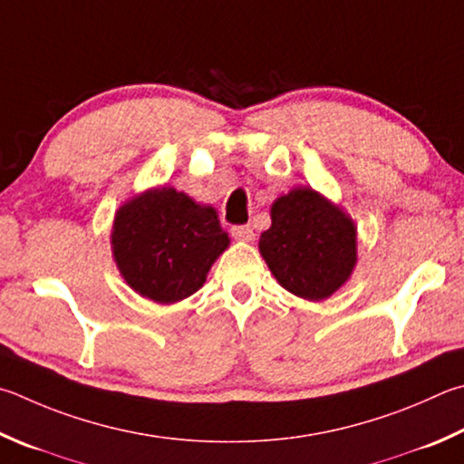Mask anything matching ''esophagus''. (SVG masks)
<instances>
[{
    "label": "esophagus",
    "instance_id": "1",
    "mask_svg": "<svg viewBox=\"0 0 464 464\" xmlns=\"http://www.w3.org/2000/svg\"><path fill=\"white\" fill-rule=\"evenodd\" d=\"M231 235L235 239H241V241H251L254 239V229H251L249 225H233L231 227Z\"/></svg>",
    "mask_w": 464,
    "mask_h": 464
}]
</instances>
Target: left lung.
<instances>
[{
	"label": "left lung",
	"instance_id": "left-lung-1",
	"mask_svg": "<svg viewBox=\"0 0 464 464\" xmlns=\"http://www.w3.org/2000/svg\"><path fill=\"white\" fill-rule=\"evenodd\" d=\"M259 251L285 290L323 300L355 267L357 231L339 207L313 188H296L272 205V227L261 233Z\"/></svg>",
	"mask_w": 464,
	"mask_h": 464
}]
</instances>
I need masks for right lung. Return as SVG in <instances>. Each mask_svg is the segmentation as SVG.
I'll return each instance as SVG.
<instances>
[{
  "label": "right lung",
  "instance_id": "right-lung-1",
  "mask_svg": "<svg viewBox=\"0 0 464 464\" xmlns=\"http://www.w3.org/2000/svg\"><path fill=\"white\" fill-rule=\"evenodd\" d=\"M113 256L133 290L170 304L203 285L213 261L229 246L217 210L184 192L154 188L115 215Z\"/></svg>",
  "mask_w": 464,
  "mask_h": 464
}]
</instances>
